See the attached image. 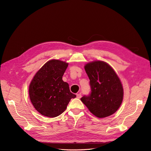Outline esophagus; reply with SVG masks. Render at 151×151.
Returning <instances> with one entry per match:
<instances>
[{
    "label": "esophagus",
    "instance_id": "obj_1",
    "mask_svg": "<svg viewBox=\"0 0 151 151\" xmlns=\"http://www.w3.org/2000/svg\"><path fill=\"white\" fill-rule=\"evenodd\" d=\"M76 98L78 99H80L81 98V93H78L76 94Z\"/></svg>",
    "mask_w": 151,
    "mask_h": 151
}]
</instances>
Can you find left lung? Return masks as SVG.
I'll use <instances>...</instances> for the list:
<instances>
[{"instance_id":"8db88e82","label":"left lung","mask_w":151,"mask_h":151,"mask_svg":"<svg viewBox=\"0 0 151 151\" xmlns=\"http://www.w3.org/2000/svg\"><path fill=\"white\" fill-rule=\"evenodd\" d=\"M91 92L81 98L94 116L104 118L114 114L120 107L123 89L120 79L107 63L96 61L86 65Z\"/></svg>"}]
</instances>
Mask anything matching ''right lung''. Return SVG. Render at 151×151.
<instances>
[{"instance_id":"add662e5","label":"right lung","mask_w":151,"mask_h":151,"mask_svg":"<svg viewBox=\"0 0 151 151\" xmlns=\"http://www.w3.org/2000/svg\"><path fill=\"white\" fill-rule=\"evenodd\" d=\"M68 63L52 60L37 72L29 87L31 101L36 110L45 116L55 117L62 114L76 96L62 79Z\"/></svg>"}]
</instances>
